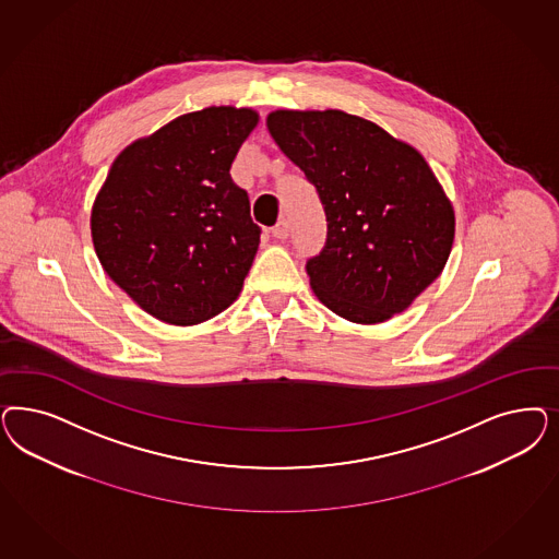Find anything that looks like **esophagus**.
<instances>
[{
  "instance_id": "34e87169",
  "label": "esophagus",
  "mask_w": 559,
  "mask_h": 559,
  "mask_svg": "<svg viewBox=\"0 0 559 559\" xmlns=\"http://www.w3.org/2000/svg\"><path fill=\"white\" fill-rule=\"evenodd\" d=\"M271 236L277 240H286L289 236V224L286 219H280L273 228H271Z\"/></svg>"
}]
</instances>
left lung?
I'll return each mask as SVG.
<instances>
[{
	"label": "left lung",
	"instance_id": "1",
	"mask_svg": "<svg viewBox=\"0 0 559 559\" xmlns=\"http://www.w3.org/2000/svg\"><path fill=\"white\" fill-rule=\"evenodd\" d=\"M273 142L317 189L326 219L307 259L324 307L374 324L405 310L442 273L454 212L424 156L343 110H275Z\"/></svg>",
	"mask_w": 559,
	"mask_h": 559
}]
</instances>
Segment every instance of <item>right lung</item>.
<instances>
[{
    "mask_svg": "<svg viewBox=\"0 0 559 559\" xmlns=\"http://www.w3.org/2000/svg\"><path fill=\"white\" fill-rule=\"evenodd\" d=\"M257 121L251 108L182 115L126 147L94 201L108 277L164 323H203L242 289L261 228L230 166Z\"/></svg>",
    "mask_w": 559,
    "mask_h": 559,
    "instance_id": "add662e5",
    "label": "right lung"
}]
</instances>
